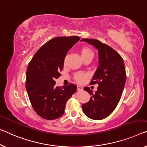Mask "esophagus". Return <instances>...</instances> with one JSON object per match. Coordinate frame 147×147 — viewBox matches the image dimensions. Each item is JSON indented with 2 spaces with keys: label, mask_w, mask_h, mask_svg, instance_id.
<instances>
[{
  "label": "esophagus",
  "mask_w": 147,
  "mask_h": 147,
  "mask_svg": "<svg viewBox=\"0 0 147 147\" xmlns=\"http://www.w3.org/2000/svg\"><path fill=\"white\" fill-rule=\"evenodd\" d=\"M77 89H78V91H82L83 90V88L81 86H80V85H78V86L77 87Z\"/></svg>",
  "instance_id": "1"
}]
</instances>
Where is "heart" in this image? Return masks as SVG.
Returning <instances> with one entry per match:
<instances>
[{
    "mask_svg": "<svg viewBox=\"0 0 147 147\" xmlns=\"http://www.w3.org/2000/svg\"><path fill=\"white\" fill-rule=\"evenodd\" d=\"M81 55L83 59L86 58H92L93 56V53L92 50L89 47H85L81 49ZM87 78V75L86 74L83 73V72H78L74 75V79L79 83H82Z\"/></svg>",
    "mask_w": 147,
    "mask_h": 147,
    "instance_id": "1",
    "label": "heart"
}]
</instances>
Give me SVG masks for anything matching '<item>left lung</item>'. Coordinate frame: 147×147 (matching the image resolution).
I'll use <instances>...</instances> for the list:
<instances>
[{
  "mask_svg": "<svg viewBox=\"0 0 147 147\" xmlns=\"http://www.w3.org/2000/svg\"><path fill=\"white\" fill-rule=\"evenodd\" d=\"M81 40L94 46L98 52V66L90 83H97L98 87L95 93L89 87L84 88L91 97L82 105V110L88 118L100 120L112 114L120 100L126 81L125 66L121 56L108 45L96 39Z\"/></svg>",
  "mask_w": 147,
  "mask_h": 147,
  "instance_id": "obj_1",
  "label": "left lung"
}]
</instances>
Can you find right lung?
<instances>
[{
    "mask_svg": "<svg viewBox=\"0 0 147 147\" xmlns=\"http://www.w3.org/2000/svg\"><path fill=\"white\" fill-rule=\"evenodd\" d=\"M80 38L58 37L40 47L29 62L26 72V87L31 105L42 118L53 120L64 113L67 100L77 91L73 83L56 87L66 54Z\"/></svg>",
    "mask_w": 147,
    "mask_h": 147,
    "instance_id": "1",
    "label": "right lung"
}]
</instances>
